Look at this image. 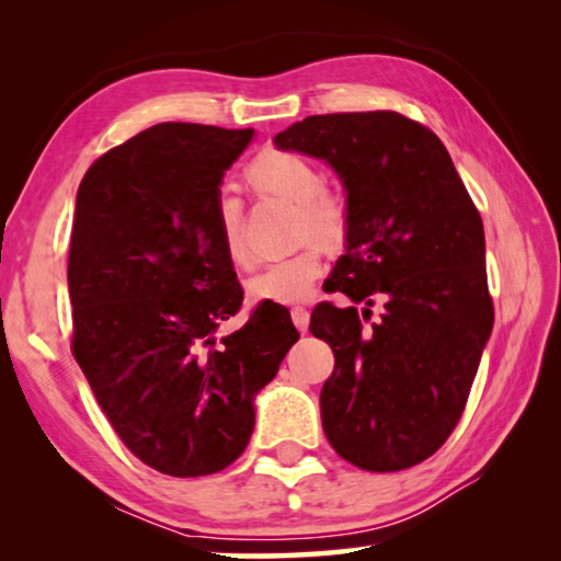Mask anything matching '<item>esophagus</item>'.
<instances>
[{
  "label": "esophagus",
  "instance_id": "obj_1",
  "mask_svg": "<svg viewBox=\"0 0 561 561\" xmlns=\"http://www.w3.org/2000/svg\"><path fill=\"white\" fill-rule=\"evenodd\" d=\"M291 321H294V327H297L299 331H307L309 329V309L294 307L291 309Z\"/></svg>",
  "mask_w": 561,
  "mask_h": 561
}]
</instances>
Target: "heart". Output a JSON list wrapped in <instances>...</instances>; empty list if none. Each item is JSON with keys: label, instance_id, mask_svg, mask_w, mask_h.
Here are the masks:
<instances>
[{"label": "heart", "instance_id": "b5f03b06", "mask_svg": "<svg viewBox=\"0 0 561 561\" xmlns=\"http://www.w3.org/2000/svg\"><path fill=\"white\" fill-rule=\"evenodd\" d=\"M247 178L262 193L297 205L299 240L314 237L327 247H336L346 240L348 205L344 197L324 187V175L309 158L289 153V150H267L252 160ZM217 230H220L227 260L237 267H247L252 254L242 240V210L240 203L230 195H222L217 203ZM321 272H324L321 247L309 242L299 252L267 264L260 274L247 279V297L264 304L309 301Z\"/></svg>", "mask_w": 561, "mask_h": 561}]
</instances>
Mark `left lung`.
Masks as SVG:
<instances>
[{
  "label": "left lung",
  "instance_id": "8db88e82",
  "mask_svg": "<svg viewBox=\"0 0 561 561\" xmlns=\"http://www.w3.org/2000/svg\"><path fill=\"white\" fill-rule=\"evenodd\" d=\"M279 150L321 158L346 187V254L309 331L334 351L321 388V423L341 458L393 472L450 438L468 403L495 309L485 230L448 150L431 128L396 111L327 113L274 136ZM385 314L371 328L373 299Z\"/></svg>",
  "mask_w": 561,
  "mask_h": 561
}]
</instances>
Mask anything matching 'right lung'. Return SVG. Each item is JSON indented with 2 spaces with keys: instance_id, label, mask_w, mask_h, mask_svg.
I'll use <instances>...</instances> for the list:
<instances>
[{
  "instance_id": "add662e5",
  "label": "right lung",
  "mask_w": 561,
  "mask_h": 561,
  "mask_svg": "<svg viewBox=\"0 0 561 561\" xmlns=\"http://www.w3.org/2000/svg\"><path fill=\"white\" fill-rule=\"evenodd\" d=\"M252 136L158 123L103 153L76 193L73 358L126 448L173 478L240 458L254 396L299 339L279 304L215 339L242 307L217 230L220 183Z\"/></svg>"
}]
</instances>
